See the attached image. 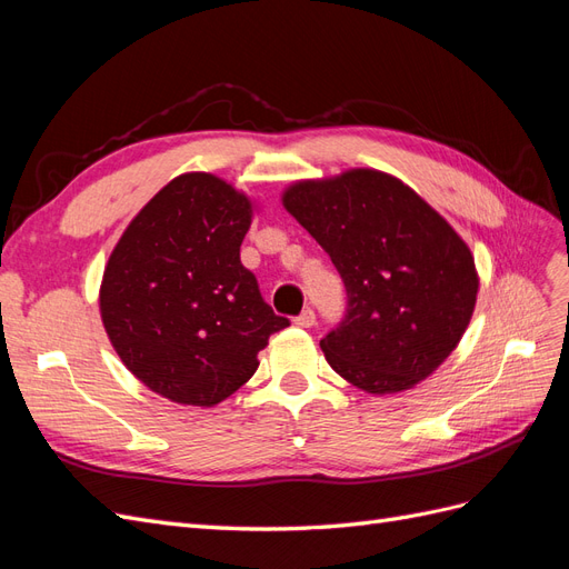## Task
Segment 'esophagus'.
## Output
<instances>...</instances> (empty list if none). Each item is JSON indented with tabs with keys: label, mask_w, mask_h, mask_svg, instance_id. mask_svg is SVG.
I'll return each instance as SVG.
<instances>
[{
	"label": "esophagus",
	"mask_w": 569,
	"mask_h": 569,
	"mask_svg": "<svg viewBox=\"0 0 569 569\" xmlns=\"http://www.w3.org/2000/svg\"><path fill=\"white\" fill-rule=\"evenodd\" d=\"M299 327H313L316 325V313L311 311V308H306V311L301 316H297L295 320Z\"/></svg>",
	"instance_id": "34e87169"
}]
</instances>
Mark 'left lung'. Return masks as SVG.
<instances>
[{"label":"left lung","mask_w":569,"mask_h":569,"mask_svg":"<svg viewBox=\"0 0 569 569\" xmlns=\"http://www.w3.org/2000/svg\"><path fill=\"white\" fill-rule=\"evenodd\" d=\"M282 206L347 287V316L320 341L327 363L375 396L427 380L477 303L475 258L460 234L408 184L372 168L289 184Z\"/></svg>","instance_id":"left-lung-1"}]
</instances>
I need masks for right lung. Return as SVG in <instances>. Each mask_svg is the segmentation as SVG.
<instances>
[{"instance_id":"1","label":"right lung","mask_w":569,"mask_h":569,"mask_svg":"<svg viewBox=\"0 0 569 569\" xmlns=\"http://www.w3.org/2000/svg\"><path fill=\"white\" fill-rule=\"evenodd\" d=\"M251 218V199L230 182L184 173L153 194L109 256L101 322L123 366L163 399L226 401L289 325L239 261Z\"/></svg>"}]
</instances>
